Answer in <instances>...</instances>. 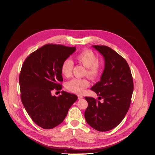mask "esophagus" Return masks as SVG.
I'll return each instance as SVG.
<instances>
[{"instance_id":"1","label":"esophagus","mask_w":155,"mask_h":155,"mask_svg":"<svg viewBox=\"0 0 155 155\" xmlns=\"http://www.w3.org/2000/svg\"><path fill=\"white\" fill-rule=\"evenodd\" d=\"M78 99H79V100H80V99H82V98H83V96L79 95H78Z\"/></svg>"}]
</instances>
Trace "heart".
<instances>
[{"label":"heart","instance_id":"heart-1","mask_svg":"<svg viewBox=\"0 0 155 155\" xmlns=\"http://www.w3.org/2000/svg\"><path fill=\"white\" fill-rule=\"evenodd\" d=\"M75 60L86 68L85 74L91 79L96 78L100 73L102 69V64L98 60L95 53L90 49H84L74 55ZM73 64L69 59L65 60L61 64V72L63 76L69 77L72 71ZM89 85V82L85 78H73L68 81L66 88L68 91L76 93L82 94L85 88Z\"/></svg>","mask_w":155,"mask_h":155}]
</instances>
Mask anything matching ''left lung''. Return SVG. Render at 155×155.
<instances>
[{"label":"left lung","mask_w":155,"mask_h":155,"mask_svg":"<svg viewBox=\"0 0 155 155\" xmlns=\"http://www.w3.org/2000/svg\"><path fill=\"white\" fill-rule=\"evenodd\" d=\"M104 57L105 67L100 81L91 89L98 100L85 97L88 106L85 118L94 129L105 132L117 127L129 110L134 89L133 76L127 61L111 48L94 45ZM103 99L101 103L99 101Z\"/></svg>","instance_id":"left-lung-1"}]
</instances>
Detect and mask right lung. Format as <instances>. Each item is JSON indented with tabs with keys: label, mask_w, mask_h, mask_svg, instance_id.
Masks as SVG:
<instances>
[{
	"label": "right lung",
	"mask_w": 155,
	"mask_h": 155,
	"mask_svg": "<svg viewBox=\"0 0 155 155\" xmlns=\"http://www.w3.org/2000/svg\"><path fill=\"white\" fill-rule=\"evenodd\" d=\"M75 50V47L46 44L23 63L19 76L21 100L33 121L44 129L54 128L63 122L78 99L75 94L65 91L58 97L51 95L54 89L62 88L61 64Z\"/></svg>",
	"instance_id": "obj_1"
}]
</instances>
